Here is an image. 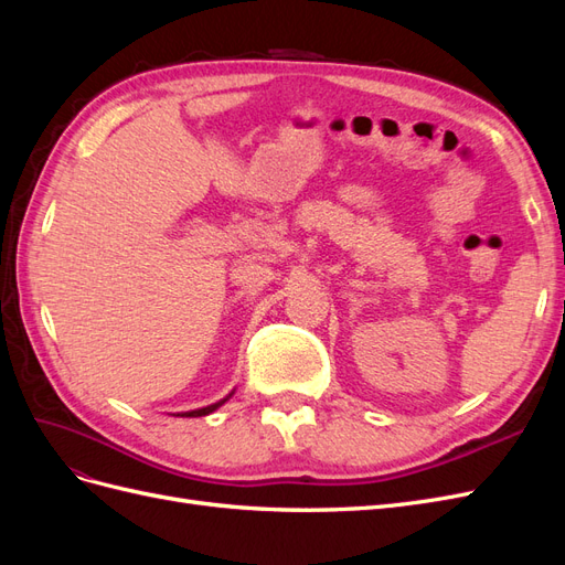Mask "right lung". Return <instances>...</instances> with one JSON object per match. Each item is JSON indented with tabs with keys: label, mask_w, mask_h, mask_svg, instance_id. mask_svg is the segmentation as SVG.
<instances>
[{
	"label": "right lung",
	"mask_w": 565,
	"mask_h": 565,
	"mask_svg": "<svg viewBox=\"0 0 565 565\" xmlns=\"http://www.w3.org/2000/svg\"><path fill=\"white\" fill-rule=\"evenodd\" d=\"M235 393V388L228 393L226 398H221V401H216V403H212V405H204V407H198V409H188V413H177L174 417H204V415H210V413H214V409H218L221 405H224L231 396Z\"/></svg>",
	"instance_id": "obj_1"
}]
</instances>
